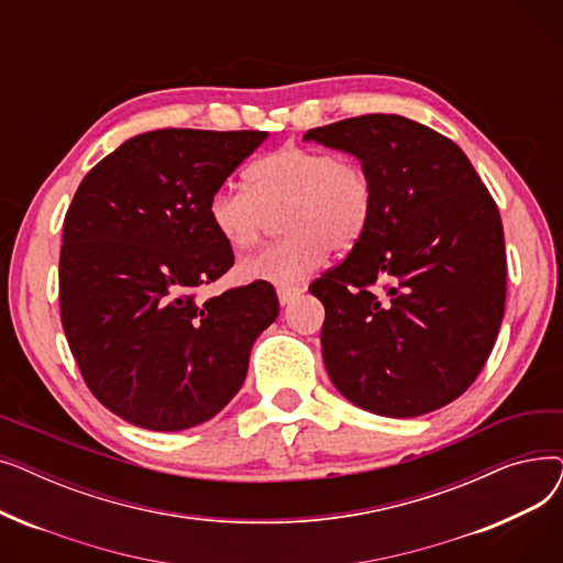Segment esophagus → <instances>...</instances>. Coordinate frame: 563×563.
I'll list each match as a JSON object with an SVG mask.
<instances>
[{
  "label": "esophagus",
  "mask_w": 563,
  "mask_h": 563,
  "mask_svg": "<svg viewBox=\"0 0 563 563\" xmlns=\"http://www.w3.org/2000/svg\"><path fill=\"white\" fill-rule=\"evenodd\" d=\"M303 294V287L291 285V287H278V301L280 306H289L294 299H299Z\"/></svg>",
  "instance_id": "1"
}]
</instances>
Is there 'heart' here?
Instances as JSON below:
<instances>
[{
    "label": "heart",
    "mask_w": 563,
    "mask_h": 563,
    "mask_svg": "<svg viewBox=\"0 0 563 563\" xmlns=\"http://www.w3.org/2000/svg\"><path fill=\"white\" fill-rule=\"evenodd\" d=\"M374 187L369 173L351 159L308 145H285L249 168V189L223 185L207 217L234 251L253 249L280 217V242L246 257L240 276L274 285L303 280L327 257L329 249L346 253L369 225Z\"/></svg>",
    "instance_id": "obj_1"
}]
</instances>
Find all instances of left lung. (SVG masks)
<instances>
[{
  "label": "left lung",
  "instance_id": "obj_1",
  "mask_svg": "<svg viewBox=\"0 0 563 563\" xmlns=\"http://www.w3.org/2000/svg\"><path fill=\"white\" fill-rule=\"evenodd\" d=\"M356 155L374 210L363 240L310 285L327 308L321 353L333 386L386 418L461 397L486 365L507 301L497 205L461 147L397 113L308 130Z\"/></svg>",
  "mask_w": 563,
  "mask_h": 563
}]
</instances>
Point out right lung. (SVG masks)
<instances>
[{"instance_id":"add662e5","label":"right lung","mask_w":563,"mask_h":563,"mask_svg":"<svg viewBox=\"0 0 563 563\" xmlns=\"http://www.w3.org/2000/svg\"><path fill=\"white\" fill-rule=\"evenodd\" d=\"M264 139L180 128L132 136L86 173L68 207L62 323L88 390L130 424L183 431L214 418L278 317L264 280L198 299L234 264L207 202Z\"/></svg>"}]
</instances>
